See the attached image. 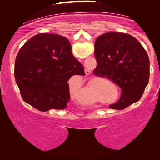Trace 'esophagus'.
I'll return each mask as SVG.
<instances>
[{
	"label": "esophagus",
	"instance_id": "34e87169",
	"mask_svg": "<svg viewBox=\"0 0 160 160\" xmlns=\"http://www.w3.org/2000/svg\"><path fill=\"white\" fill-rule=\"evenodd\" d=\"M90 72H91V71H89V70H85V73H86V75L90 74Z\"/></svg>",
	"mask_w": 160,
	"mask_h": 160
}]
</instances>
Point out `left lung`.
Returning a JSON list of instances; mask_svg holds the SVG:
<instances>
[{"label":"left lung","instance_id":"left-lung-1","mask_svg":"<svg viewBox=\"0 0 160 160\" xmlns=\"http://www.w3.org/2000/svg\"><path fill=\"white\" fill-rule=\"evenodd\" d=\"M95 56L93 74L110 79L122 89L118 102L109 107L122 110L138 102L149 81L150 61L136 38L123 33H105L95 40Z\"/></svg>","mask_w":160,"mask_h":160}]
</instances>
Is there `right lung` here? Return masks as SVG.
<instances>
[{
    "mask_svg": "<svg viewBox=\"0 0 160 160\" xmlns=\"http://www.w3.org/2000/svg\"><path fill=\"white\" fill-rule=\"evenodd\" d=\"M85 75L71 52L69 40L56 34L32 37L19 49L15 78L23 100L40 111L65 109L70 101L68 81Z\"/></svg>",
    "mask_w": 160,
    "mask_h": 160,
    "instance_id": "obj_1",
    "label": "right lung"
}]
</instances>
